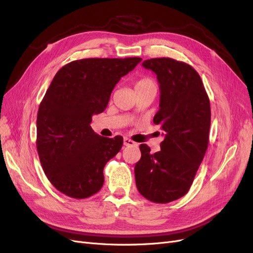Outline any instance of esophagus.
<instances>
[{
  "label": "esophagus",
  "instance_id": "esophagus-1",
  "mask_svg": "<svg viewBox=\"0 0 253 253\" xmlns=\"http://www.w3.org/2000/svg\"><path fill=\"white\" fill-rule=\"evenodd\" d=\"M124 144L126 145V147H133V145H136V142L131 140L129 138H127V137H125V138H124Z\"/></svg>",
  "mask_w": 253,
  "mask_h": 253
}]
</instances>
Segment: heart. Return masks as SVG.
<instances>
[{
  "label": "heart",
  "instance_id": "obj_1",
  "mask_svg": "<svg viewBox=\"0 0 253 253\" xmlns=\"http://www.w3.org/2000/svg\"><path fill=\"white\" fill-rule=\"evenodd\" d=\"M150 85H155L154 81L150 78H142L139 81H137L135 84V88L138 87H144V86H150Z\"/></svg>",
  "mask_w": 253,
  "mask_h": 253
}]
</instances>
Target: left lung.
<instances>
[{"mask_svg":"<svg viewBox=\"0 0 253 253\" xmlns=\"http://www.w3.org/2000/svg\"><path fill=\"white\" fill-rule=\"evenodd\" d=\"M142 66L157 76L159 110L153 121L162 127L165 139L154 154L140 144L136 187L147 200L167 204L188 193L203 162L209 142L210 101L200 75L189 64L155 58L143 61Z\"/></svg>","mask_w":253,"mask_h":253,"instance_id":"obj_1","label":"left lung"}]
</instances>
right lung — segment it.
<instances>
[{"label": "right lung", "mask_w": 253, "mask_h": 253, "mask_svg": "<svg viewBox=\"0 0 253 253\" xmlns=\"http://www.w3.org/2000/svg\"><path fill=\"white\" fill-rule=\"evenodd\" d=\"M141 58H90L64 65L39 106L37 150L51 185L73 198H86L103 186V168L120 151L124 138H106L90 126L102 113L115 85Z\"/></svg>", "instance_id": "obj_1"}]
</instances>
